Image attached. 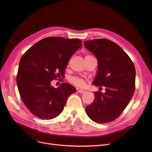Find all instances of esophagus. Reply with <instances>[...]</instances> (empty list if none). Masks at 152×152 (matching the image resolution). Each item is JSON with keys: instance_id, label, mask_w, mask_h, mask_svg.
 Here are the masks:
<instances>
[{"instance_id": "34e87169", "label": "esophagus", "mask_w": 152, "mask_h": 152, "mask_svg": "<svg viewBox=\"0 0 152 152\" xmlns=\"http://www.w3.org/2000/svg\"><path fill=\"white\" fill-rule=\"evenodd\" d=\"M77 92L80 94H84L86 92V91L84 90H82V89H78Z\"/></svg>"}]
</instances>
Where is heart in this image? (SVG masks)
Returning <instances> with one entry per match:
<instances>
[{
  "instance_id": "obj_1",
  "label": "heart",
  "mask_w": 152,
  "mask_h": 152,
  "mask_svg": "<svg viewBox=\"0 0 152 152\" xmlns=\"http://www.w3.org/2000/svg\"><path fill=\"white\" fill-rule=\"evenodd\" d=\"M69 80L72 83L78 87H82L86 85V82L84 79L79 78L78 77H71Z\"/></svg>"
}]
</instances>
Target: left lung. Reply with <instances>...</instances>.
<instances>
[{
  "instance_id": "8db88e82",
  "label": "left lung",
  "mask_w": 152,
  "mask_h": 152,
  "mask_svg": "<svg viewBox=\"0 0 152 152\" xmlns=\"http://www.w3.org/2000/svg\"><path fill=\"white\" fill-rule=\"evenodd\" d=\"M84 44L98 60V71L94 84L106 87L104 94L94 92V100L86 107V113L96 123L114 121L123 113L134 95V65L121 48L110 40L94 39Z\"/></svg>"
}]
</instances>
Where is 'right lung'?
<instances>
[{"instance_id":"1","label":"right lung","mask_w":152,"mask_h":152,"mask_svg":"<svg viewBox=\"0 0 152 152\" xmlns=\"http://www.w3.org/2000/svg\"><path fill=\"white\" fill-rule=\"evenodd\" d=\"M82 45L77 39L49 37L36 42L21 57L18 89L24 104L36 116L42 119L57 117L68 97L76 91L69 83H63L55 89L50 83L64 76L71 56Z\"/></svg>"}]
</instances>
